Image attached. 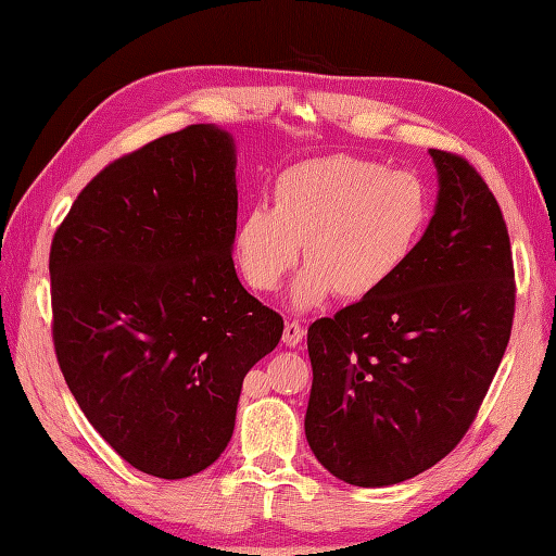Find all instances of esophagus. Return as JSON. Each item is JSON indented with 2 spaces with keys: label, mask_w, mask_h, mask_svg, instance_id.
<instances>
[{
  "label": "esophagus",
  "mask_w": 556,
  "mask_h": 556,
  "mask_svg": "<svg viewBox=\"0 0 556 556\" xmlns=\"http://www.w3.org/2000/svg\"><path fill=\"white\" fill-rule=\"evenodd\" d=\"M303 334H305V329L299 323H287L285 337H281V339H285L287 346H299L303 341Z\"/></svg>",
  "instance_id": "esophagus-1"
}]
</instances>
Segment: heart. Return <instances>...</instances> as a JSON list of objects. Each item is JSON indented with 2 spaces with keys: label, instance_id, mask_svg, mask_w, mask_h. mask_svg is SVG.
<instances>
[{
  "label": "heart",
  "instance_id": "1",
  "mask_svg": "<svg viewBox=\"0 0 556 556\" xmlns=\"http://www.w3.org/2000/svg\"><path fill=\"white\" fill-rule=\"evenodd\" d=\"M430 222V198L416 174L356 155L301 162L279 174L271 207L253 205L236 222L233 257L248 285L275 291L299 263L289 293L313 311L337 291L363 301L382 291L416 253Z\"/></svg>",
  "mask_w": 556,
  "mask_h": 556
}]
</instances>
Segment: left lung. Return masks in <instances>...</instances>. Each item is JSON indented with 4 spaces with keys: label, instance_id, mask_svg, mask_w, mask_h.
I'll use <instances>...</instances> for the list:
<instances>
[{
    "label": "left lung",
    "instance_id": "left-lung-1",
    "mask_svg": "<svg viewBox=\"0 0 556 556\" xmlns=\"http://www.w3.org/2000/svg\"><path fill=\"white\" fill-rule=\"evenodd\" d=\"M430 157L437 203L408 265L308 327L305 437L356 488L396 485L452 452L511 337L514 263L497 200L466 160Z\"/></svg>",
    "mask_w": 556,
    "mask_h": 556
}]
</instances>
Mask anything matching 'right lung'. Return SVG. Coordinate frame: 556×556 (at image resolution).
<instances>
[{
	"instance_id": "right-lung-1",
	"label": "right lung",
	"mask_w": 556,
	"mask_h": 556,
	"mask_svg": "<svg viewBox=\"0 0 556 556\" xmlns=\"http://www.w3.org/2000/svg\"><path fill=\"white\" fill-rule=\"evenodd\" d=\"M236 210L233 136L195 124L112 162L54 233L59 368L102 440L148 476L215 464L245 372L285 332L236 275Z\"/></svg>"
}]
</instances>
